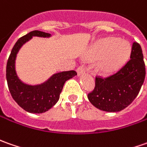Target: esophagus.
Instances as JSON below:
<instances>
[{"label": "esophagus", "mask_w": 147, "mask_h": 147, "mask_svg": "<svg viewBox=\"0 0 147 147\" xmlns=\"http://www.w3.org/2000/svg\"><path fill=\"white\" fill-rule=\"evenodd\" d=\"M85 68L84 67H79L78 68H77V74H78V76H82L85 73Z\"/></svg>", "instance_id": "34e87169"}]
</instances>
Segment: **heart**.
Masks as SVG:
<instances>
[{
	"mask_svg": "<svg viewBox=\"0 0 147 147\" xmlns=\"http://www.w3.org/2000/svg\"><path fill=\"white\" fill-rule=\"evenodd\" d=\"M131 53V45L129 41L115 37L102 40L91 52L86 59L98 61L97 69L102 74L115 72L124 65L129 59Z\"/></svg>",
	"mask_w": 147,
	"mask_h": 147,
	"instance_id": "1",
	"label": "heart"
}]
</instances>
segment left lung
<instances>
[{
	"label": "left lung",
	"mask_w": 147,
	"mask_h": 147,
	"mask_svg": "<svg viewBox=\"0 0 147 147\" xmlns=\"http://www.w3.org/2000/svg\"><path fill=\"white\" fill-rule=\"evenodd\" d=\"M146 69L142 50L134 41L130 59L118 72L107 78L96 77L94 91L88 94L89 102L101 111L118 112L132 103L144 82Z\"/></svg>",
	"instance_id": "obj_1"
}]
</instances>
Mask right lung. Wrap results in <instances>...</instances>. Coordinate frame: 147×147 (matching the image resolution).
Listing matches in <instances>:
<instances>
[{
  "label": "right lung",
  "instance_id": "1",
  "mask_svg": "<svg viewBox=\"0 0 147 147\" xmlns=\"http://www.w3.org/2000/svg\"><path fill=\"white\" fill-rule=\"evenodd\" d=\"M33 36L49 38L51 34L32 31L18 39L8 58L6 80L11 96L18 106L28 112L40 114L49 111L58 102L65 82L77 73L75 71L58 72L52 75L43 83L34 85L22 81L15 68L16 58L22 46Z\"/></svg>",
  "mask_w": 147,
  "mask_h": 147
}]
</instances>
